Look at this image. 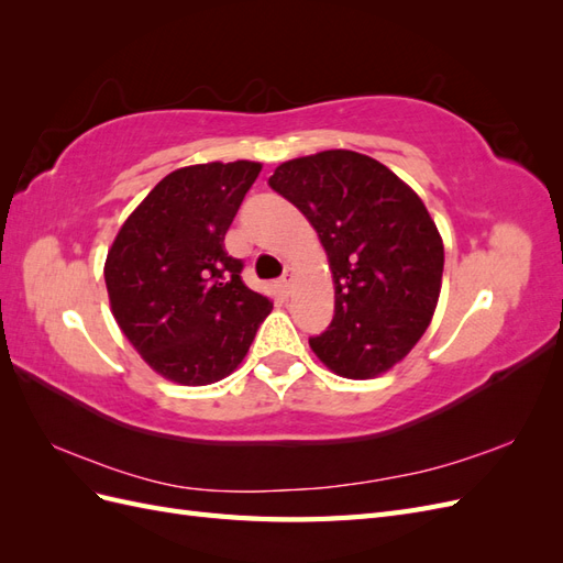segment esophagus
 <instances>
[{
    "mask_svg": "<svg viewBox=\"0 0 563 563\" xmlns=\"http://www.w3.org/2000/svg\"><path fill=\"white\" fill-rule=\"evenodd\" d=\"M291 284H294V272L286 269L284 277L279 279V291H282L284 296H288V291H291Z\"/></svg>",
    "mask_w": 563,
    "mask_h": 563,
    "instance_id": "1",
    "label": "esophagus"
}]
</instances>
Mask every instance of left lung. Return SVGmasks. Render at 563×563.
<instances>
[{
    "label": "left lung",
    "instance_id": "obj_1",
    "mask_svg": "<svg viewBox=\"0 0 563 563\" xmlns=\"http://www.w3.org/2000/svg\"><path fill=\"white\" fill-rule=\"evenodd\" d=\"M267 183L310 220L333 272V319L310 347L338 376L376 378L432 321L444 272L434 220L385 164L352 150L284 162Z\"/></svg>",
    "mask_w": 563,
    "mask_h": 563
}]
</instances>
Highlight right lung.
<instances>
[{"mask_svg": "<svg viewBox=\"0 0 563 563\" xmlns=\"http://www.w3.org/2000/svg\"><path fill=\"white\" fill-rule=\"evenodd\" d=\"M258 162L197 164L162 178L106 261L112 314L159 376L211 385L242 364L272 302L242 282L225 232Z\"/></svg>", "mask_w": 563, "mask_h": 563, "instance_id": "right-lung-1", "label": "right lung"}]
</instances>
